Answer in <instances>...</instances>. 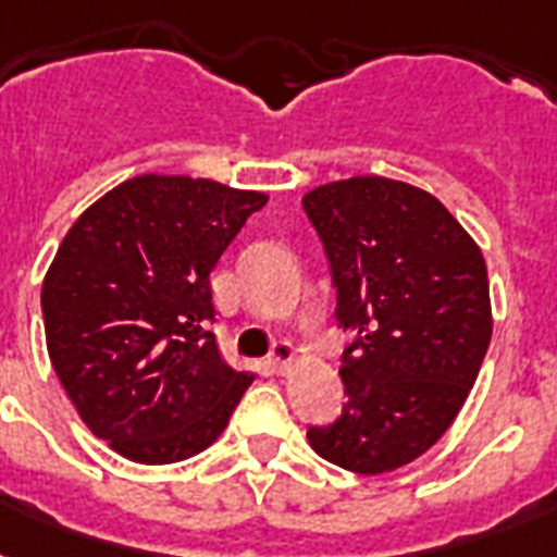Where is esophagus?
Here are the masks:
<instances>
[{"mask_svg":"<svg viewBox=\"0 0 557 557\" xmlns=\"http://www.w3.org/2000/svg\"><path fill=\"white\" fill-rule=\"evenodd\" d=\"M295 364H297V349L292 347V344H286V341H277L269 356L271 370L277 372V375H286V372L292 370Z\"/></svg>","mask_w":557,"mask_h":557,"instance_id":"esophagus-1","label":"esophagus"}]
</instances>
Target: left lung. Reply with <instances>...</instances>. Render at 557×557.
<instances>
[{"instance_id": "8db88e82", "label": "left lung", "mask_w": 557, "mask_h": 557, "mask_svg": "<svg viewBox=\"0 0 557 557\" xmlns=\"http://www.w3.org/2000/svg\"><path fill=\"white\" fill-rule=\"evenodd\" d=\"M330 257L344 349V413L309 428L332 466L387 474L436 445L466 405L492 341L480 245L422 187L384 176L304 196Z\"/></svg>"}]
</instances>
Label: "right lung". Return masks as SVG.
I'll return each mask as SVG.
<instances>
[{
    "instance_id": "add662e5",
    "label": "right lung",
    "mask_w": 557,
    "mask_h": 557,
    "mask_svg": "<svg viewBox=\"0 0 557 557\" xmlns=\"http://www.w3.org/2000/svg\"><path fill=\"white\" fill-rule=\"evenodd\" d=\"M269 201L213 178L144 173L83 210L42 280L46 347L95 436L168 466L219 440L253 372L210 332V271Z\"/></svg>"
}]
</instances>
